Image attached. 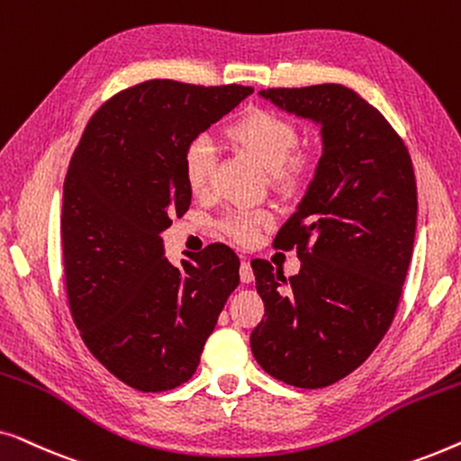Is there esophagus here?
Returning <instances> with one entry per match:
<instances>
[{
  "instance_id": "esophagus-1",
  "label": "esophagus",
  "mask_w": 461,
  "mask_h": 461,
  "mask_svg": "<svg viewBox=\"0 0 461 461\" xmlns=\"http://www.w3.org/2000/svg\"><path fill=\"white\" fill-rule=\"evenodd\" d=\"M239 275H241L243 283L254 281V270H251V264L248 260L241 262V267H239Z\"/></svg>"
}]
</instances>
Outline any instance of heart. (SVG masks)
<instances>
[{
    "instance_id": "b5f03b06",
    "label": "heart",
    "mask_w": 461,
    "mask_h": 461,
    "mask_svg": "<svg viewBox=\"0 0 461 461\" xmlns=\"http://www.w3.org/2000/svg\"><path fill=\"white\" fill-rule=\"evenodd\" d=\"M229 138L254 155L270 169V180L279 191L294 193L308 185L314 174V155L311 150L295 149L300 130L292 119L267 109H249L229 125ZM185 178L193 193L210 188L213 172V149L207 138L199 136L185 150ZM270 222L267 212L237 210L224 218V230L239 243H248L256 232Z\"/></svg>"
}]
</instances>
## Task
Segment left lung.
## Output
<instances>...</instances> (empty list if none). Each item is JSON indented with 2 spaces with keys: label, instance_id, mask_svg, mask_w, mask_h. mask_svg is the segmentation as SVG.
<instances>
[{
  "label": "left lung",
  "instance_id": "obj_1",
  "mask_svg": "<svg viewBox=\"0 0 461 461\" xmlns=\"http://www.w3.org/2000/svg\"><path fill=\"white\" fill-rule=\"evenodd\" d=\"M262 98L321 125L323 155L275 248L298 251L285 279L254 260L264 319L249 344L260 367L295 388L336 384L386 336L411 262L418 186L402 138L350 87H268Z\"/></svg>",
  "mask_w": 461,
  "mask_h": 461
}]
</instances>
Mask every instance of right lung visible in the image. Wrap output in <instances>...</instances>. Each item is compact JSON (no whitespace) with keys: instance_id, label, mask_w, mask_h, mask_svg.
<instances>
[{"instance_id":"1","label":"right lung","mask_w":461,"mask_h":461,"mask_svg":"<svg viewBox=\"0 0 461 461\" xmlns=\"http://www.w3.org/2000/svg\"><path fill=\"white\" fill-rule=\"evenodd\" d=\"M248 86L150 79L94 113L62 188V262L87 350L142 393L188 382L239 285V258L207 245L174 267L161 232L185 216V150L249 96Z\"/></svg>"}]
</instances>
